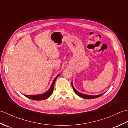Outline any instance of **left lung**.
Wrapping results in <instances>:
<instances>
[{
    "label": "left lung",
    "instance_id": "obj_1",
    "mask_svg": "<svg viewBox=\"0 0 128 128\" xmlns=\"http://www.w3.org/2000/svg\"><path fill=\"white\" fill-rule=\"evenodd\" d=\"M72 88H73V90L75 92V93L79 97L82 98H85V99H94V98H96L99 97L100 96H102L103 94H104V93L100 94H98V95H88V94H84L81 93V92L78 91L76 90H75V88H74V86H73L72 84Z\"/></svg>",
    "mask_w": 128,
    "mask_h": 128
}]
</instances>
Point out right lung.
Segmentation results:
<instances>
[{
	"instance_id": "1",
	"label": "right lung",
	"mask_w": 128,
	"mask_h": 128,
	"mask_svg": "<svg viewBox=\"0 0 128 128\" xmlns=\"http://www.w3.org/2000/svg\"><path fill=\"white\" fill-rule=\"evenodd\" d=\"M60 74H59V75H57L56 77V78H54L52 84V85L50 87V89H49L47 91L44 92V93H43L42 94H36V95H26V94H24V95L26 97L30 99L36 100H46L48 98V97H50V96L52 94L54 90V84H55V82H56V78L59 77Z\"/></svg>"
}]
</instances>
